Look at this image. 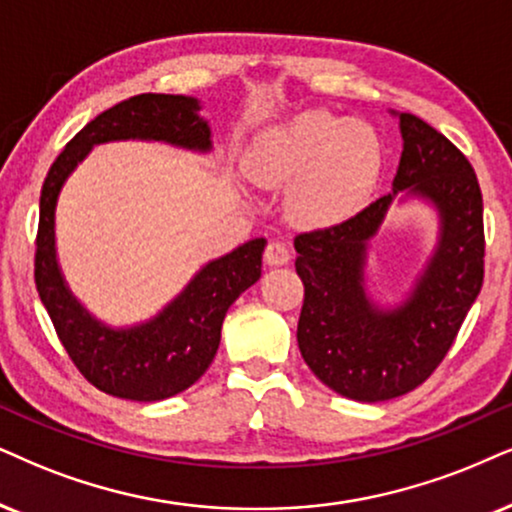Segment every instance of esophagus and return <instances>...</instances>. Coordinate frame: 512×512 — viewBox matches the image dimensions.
Wrapping results in <instances>:
<instances>
[{"label":"esophagus","mask_w":512,"mask_h":512,"mask_svg":"<svg viewBox=\"0 0 512 512\" xmlns=\"http://www.w3.org/2000/svg\"><path fill=\"white\" fill-rule=\"evenodd\" d=\"M290 250L286 243L281 241H269L267 248H264V262L271 264V267H281V264H288Z\"/></svg>","instance_id":"34e87169"}]
</instances>
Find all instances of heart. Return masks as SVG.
I'll return each instance as SVG.
<instances>
[{"label": "heart", "instance_id": "b5f03b06", "mask_svg": "<svg viewBox=\"0 0 512 512\" xmlns=\"http://www.w3.org/2000/svg\"><path fill=\"white\" fill-rule=\"evenodd\" d=\"M255 167L274 179H302L300 217L335 224L352 217L373 193L383 172V146L371 127L307 111L271 129L255 151Z\"/></svg>", "mask_w": 512, "mask_h": 512}]
</instances>
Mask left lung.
I'll return each mask as SVG.
<instances>
[{
  "instance_id": "left-lung-1",
  "label": "left lung",
  "mask_w": 512,
  "mask_h": 512,
  "mask_svg": "<svg viewBox=\"0 0 512 512\" xmlns=\"http://www.w3.org/2000/svg\"><path fill=\"white\" fill-rule=\"evenodd\" d=\"M394 191L345 222L295 236L304 302L297 321L302 359L323 385L357 401L416 390L442 364L484 281L482 191L468 158L428 122L399 115ZM409 188L436 203L438 252L401 308L375 310L363 290L365 243L391 198Z\"/></svg>"
}]
</instances>
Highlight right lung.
Returning a JSON list of instances; mask_svg holds the SVG:
<instances>
[{"mask_svg":"<svg viewBox=\"0 0 512 512\" xmlns=\"http://www.w3.org/2000/svg\"><path fill=\"white\" fill-rule=\"evenodd\" d=\"M191 96L139 94L87 122L49 167L40 196L35 286L58 340L84 378L101 392L132 401H160L184 392L215 359L222 321L236 297L262 274L264 238L210 262L153 321L113 331L94 321L70 295L56 264L54 210L63 181L89 148L103 141L153 139L208 151L210 127Z\"/></svg>","mask_w":512,"mask_h":512,"instance_id":"1","label":"right lung"}]
</instances>
